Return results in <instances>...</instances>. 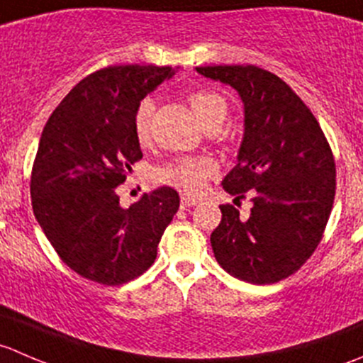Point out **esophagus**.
<instances>
[{"mask_svg": "<svg viewBox=\"0 0 363 363\" xmlns=\"http://www.w3.org/2000/svg\"><path fill=\"white\" fill-rule=\"evenodd\" d=\"M196 203H199V200L193 199V196H189V195H182V196H181V205H182V208L195 207Z\"/></svg>", "mask_w": 363, "mask_h": 363, "instance_id": "34e87169", "label": "esophagus"}]
</instances>
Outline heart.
Masks as SVG:
<instances>
[{
	"label": "heart",
	"instance_id": "obj_1",
	"mask_svg": "<svg viewBox=\"0 0 363 363\" xmlns=\"http://www.w3.org/2000/svg\"><path fill=\"white\" fill-rule=\"evenodd\" d=\"M188 101L203 130L223 126L226 113H228V104L221 94L208 89H196L188 94ZM155 107L156 104L152 98H144L135 108L133 131L137 140L142 144L147 142L149 135H151V117ZM216 172H218V167L211 158L186 156V158H179L168 163L167 167L160 168L158 179L164 184L195 195V193L202 191L205 182L212 175H216Z\"/></svg>",
	"mask_w": 363,
	"mask_h": 363
}]
</instances>
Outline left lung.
I'll list each match as a JSON object with an SVG mask.
<instances>
[{"label":"left lung","instance_id":"left-lung-1","mask_svg":"<svg viewBox=\"0 0 363 363\" xmlns=\"http://www.w3.org/2000/svg\"><path fill=\"white\" fill-rule=\"evenodd\" d=\"M244 104V137L223 188L251 196L250 218L219 205L211 235L219 265L240 281L270 284L296 272L323 237L335 196L332 149L307 105L284 80L252 65L199 67Z\"/></svg>","mask_w":363,"mask_h":363}]
</instances>
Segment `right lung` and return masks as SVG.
I'll use <instances>...</instances> for the list:
<instances>
[{
  "instance_id": "add662e5",
  "label": "right lung",
  "mask_w": 363,
  "mask_h": 363,
  "mask_svg": "<svg viewBox=\"0 0 363 363\" xmlns=\"http://www.w3.org/2000/svg\"><path fill=\"white\" fill-rule=\"evenodd\" d=\"M174 73L152 65L98 69L69 91L42 131L33 212L60 258L94 283L116 286L142 276L179 208L177 191L167 186L128 208L116 191L142 158L135 108Z\"/></svg>"
}]
</instances>
